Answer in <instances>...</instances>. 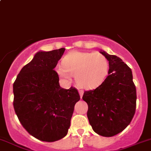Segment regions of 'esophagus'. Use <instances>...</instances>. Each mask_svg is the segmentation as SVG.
Listing matches in <instances>:
<instances>
[{
	"mask_svg": "<svg viewBox=\"0 0 151 151\" xmlns=\"http://www.w3.org/2000/svg\"><path fill=\"white\" fill-rule=\"evenodd\" d=\"M83 90H80V91H79V93H80V98L82 99V97H83Z\"/></svg>",
	"mask_w": 151,
	"mask_h": 151,
	"instance_id": "esophagus-1",
	"label": "esophagus"
}]
</instances>
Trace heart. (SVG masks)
I'll list each match as a JSON object with an SVG mask.
<instances>
[{"mask_svg": "<svg viewBox=\"0 0 151 151\" xmlns=\"http://www.w3.org/2000/svg\"><path fill=\"white\" fill-rule=\"evenodd\" d=\"M62 64L56 68L57 74L65 79L76 77L77 84L86 89L99 86L109 71V62L100 52L72 51L63 58Z\"/></svg>", "mask_w": 151, "mask_h": 151, "instance_id": "heart-1", "label": "heart"}]
</instances>
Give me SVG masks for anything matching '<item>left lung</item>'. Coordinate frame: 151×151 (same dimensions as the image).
I'll use <instances>...</instances> for the list:
<instances>
[{
  "instance_id": "8db88e82",
  "label": "left lung",
  "mask_w": 151,
  "mask_h": 151,
  "mask_svg": "<svg viewBox=\"0 0 151 151\" xmlns=\"http://www.w3.org/2000/svg\"><path fill=\"white\" fill-rule=\"evenodd\" d=\"M100 52L109 61L108 76L98 88L85 91L88 121L96 133L112 137L124 130L136 110L137 92L131 68L120 58Z\"/></svg>"
}]
</instances>
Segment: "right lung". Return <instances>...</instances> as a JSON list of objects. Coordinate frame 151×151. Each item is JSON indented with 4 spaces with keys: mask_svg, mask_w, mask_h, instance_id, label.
I'll list each match as a JSON object with an SVG mask.
<instances>
[{
    "mask_svg": "<svg viewBox=\"0 0 151 151\" xmlns=\"http://www.w3.org/2000/svg\"><path fill=\"white\" fill-rule=\"evenodd\" d=\"M65 48L38 52L21 69L13 85L14 109L25 130L39 140L55 142L64 137L70 127L78 91L59 85L54 68Z\"/></svg>",
    "mask_w": 151,
    "mask_h": 151,
    "instance_id": "obj_1",
    "label": "right lung"
}]
</instances>
